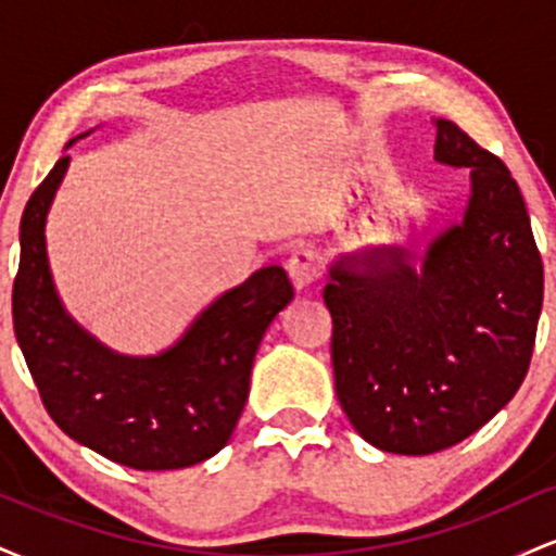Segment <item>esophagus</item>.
Segmentation results:
<instances>
[{"label":"esophagus","mask_w":556,"mask_h":556,"mask_svg":"<svg viewBox=\"0 0 556 556\" xmlns=\"http://www.w3.org/2000/svg\"><path fill=\"white\" fill-rule=\"evenodd\" d=\"M287 271H290L292 285H295L298 290L316 285L318 277H321V266H318L316 253H311L308 248H298V251L292 253L290 261H287Z\"/></svg>","instance_id":"obj_1"}]
</instances>
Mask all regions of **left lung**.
<instances>
[{
    "label": "left lung",
    "instance_id": "obj_1",
    "mask_svg": "<svg viewBox=\"0 0 556 556\" xmlns=\"http://www.w3.org/2000/svg\"><path fill=\"white\" fill-rule=\"evenodd\" d=\"M433 151L470 169L463 225L431 242L420 274L374 251L342 258L324 287L342 410L394 455L463 442L515 397L544 303L531 216L502 159L452 119H437Z\"/></svg>",
    "mask_w": 556,
    "mask_h": 556
}]
</instances>
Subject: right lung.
I'll list each match as a JSON object with an SVG mask.
<instances>
[{"instance_id":"obj_1","label":"right lung","mask_w":556,"mask_h":556,"mask_svg":"<svg viewBox=\"0 0 556 556\" xmlns=\"http://www.w3.org/2000/svg\"><path fill=\"white\" fill-rule=\"evenodd\" d=\"M70 156L25 203L12 324L43 407L67 437L136 470L203 463L229 442L245 407L261 337L295 290L266 266L214 300L167 353L127 358L88 337L56 300L43 222Z\"/></svg>"}]
</instances>
